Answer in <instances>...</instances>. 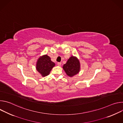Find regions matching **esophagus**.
I'll return each mask as SVG.
<instances>
[{
  "label": "esophagus",
  "instance_id": "1",
  "mask_svg": "<svg viewBox=\"0 0 123 123\" xmlns=\"http://www.w3.org/2000/svg\"><path fill=\"white\" fill-rule=\"evenodd\" d=\"M57 65L59 66H61V62H58L57 63Z\"/></svg>",
  "mask_w": 123,
  "mask_h": 123
}]
</instances>
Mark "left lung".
Returning a JSON list of instances; mask_svg holds the SVG:
<instances>
[{"label": "left lung", "mask_w": 123, "mask_h": 123, "mask_svg": "<svg viewBox=\"0 0 123 123\" xmlns=\"http://www.w3.org/2000/svg\"><path fill=\"white\" fill-rule=\"evenodd\" d=\"M63 68L68 76L73 77L78 74L80 69L79 60L75 56H72L63 66Z\"/></svg>", "instance_id": "obj_1"}]
</instances>
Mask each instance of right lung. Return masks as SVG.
Returning <instances> with one entry per match:
<instances>
[{"label": "right lung", "mask_w": 123, "mask_h": 123, "mask_svg": "<svg viewBox=\"0 0 123 123\" xmlns=\"http://www.w3.org/2000/svg\"><path fill=\"white\" fill-rule=\"evenodd\" d=\"M55 66V63L51 61L50 58L47 55L40 57L37 63V71L43 77L46 76L49 74L51 69Z\"/></svg>", "instance_id": "1"}]
</instances>
